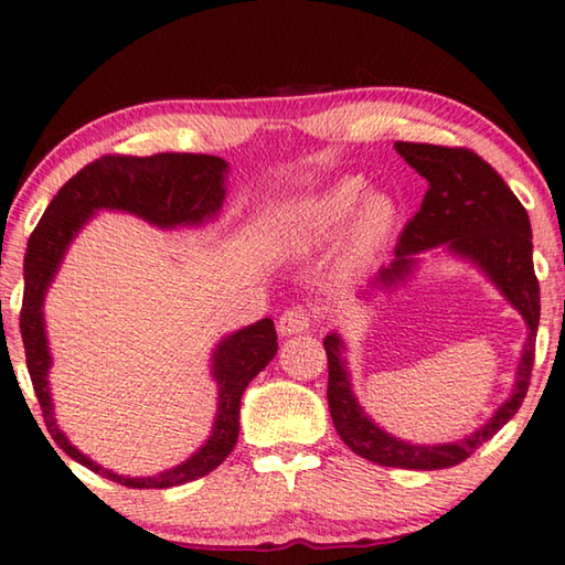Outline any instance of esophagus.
<instances>
[{
  "mask_svg": "<svg viewBox=\"0 0 565 565\" xmlns=\"http://www.w3.org/2000/svg\"><path fill=\"white\" fill-rule=\"evenodd\" d=\"M312 310L305 308V305H292V308H288L280 316V320H277V330L282 332V335H298V332H305L310 328L312 322Z\"/></svg>",
  "mask_w": 565,
  "mask_h": 565,
  "instance_id": "obj_1",
  "label": "esophagus"
}]
</instances>
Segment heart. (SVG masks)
I'll return each instance as SVG.
<instances>
[{"label": "heart", "instance_id": "1", "mask_svg": "<svg viewBox=\"0 0 565 565\" xmlns=\"http://www.w3.org/2000/svg\"><path fill=\"white\" fill-rule=\"evenodd\" d=\"M397 212L391 198L365 195V182L345 178L302 202L295 215L298 243L322 245L345 230L343 257L348 265H365L393 235Z\"/></svg>", "mask_w": 565, "mask_h": 565}]
</instances>
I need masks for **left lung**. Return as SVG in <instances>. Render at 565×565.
Returning a JSON list of instances; mask_svg holds the SVG:
<instances>
[{"instance_id": "8db88e82", "label": "left lung", "mask_w": 565, "mask_h": 565, "mask_svg": "<svg viewBox=\"0 0 565 565\" xmlns=\"http://www.w3.org/2000/svg\"><path fill=\"white\" fill-rule=\"evenodd\" d=\"M413 170L428 180L423 205L403 227L395 245V260L383 267L373 285L391 288L413 270L415 255L446 245L450 253L473 260L498 285L529 326V340L518 363L513 395L495 411L483 428L468 438L443 446H411L367 418L360 408L343 358V340L335 332L326 338L328 355V405L338 436L360 458L391 468L440 470L463 463L470 452L491 440L523 405L531 385L535 358V332L541 320V290L533 270L531 220L511 188L483 157L468 147L395 142Z\"/></svg>"}]
</instances>
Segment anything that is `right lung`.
Instances as JSON below:
<instances>
[{
	"mask_svg": "<svg viewBox=\"0 0 565 565\" xmlns=\"http://www.w3.org/2000/svg\"><path fill=\"white\" fill-rule=\"evenodd\" d=\"M227 162L215 154L160 152L150 157L105 154L82 168L54 195L42 220L26 243L24 255V298L20 330L24 343L26 370H30L36 401L44 415L52 440L102 478L127 488H172L190 483L215 470L233 452L239 433V397L249 381L270 363L277 353V332L270 318L222 340L212 358V377L217 381V418L210 440L182 466L154 478H125L99 468L64 438L54 423L50 397V350L44 335L42 302L62 255L79 227L95 215V210H125L157 227L198 225L215 215L225 200Z\"/></svg>",
	"mask_w": 565,
	"mask_h": 565,
	"instance_id": "right-lung-1",
	"label": "right lung"
}]
</instances>
